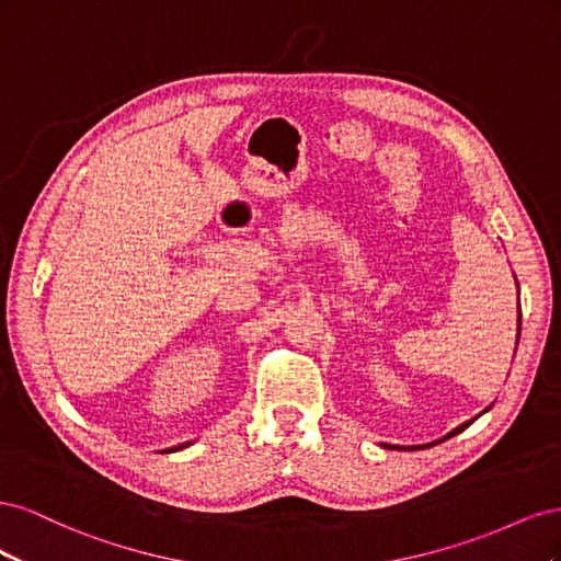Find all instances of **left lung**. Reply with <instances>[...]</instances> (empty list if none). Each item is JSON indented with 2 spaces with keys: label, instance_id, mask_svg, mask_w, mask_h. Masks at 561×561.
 Returning <instances> with one entry per match:
<instances>
[{
  "label": "left lung",
  "instance_id": "8db88e82",
  "mask_svg": "<svg viewBox=\"0 0 561 561\" xmlns=\"http://www.w3.org/2000/svg\"><path fill=\"white\" fill-rule=\"evenodd\" d=\"M519 318H522V313H519ZM517 325H522V320H517ZM517 330H519V328H517ZM517 339H519V332H517ZM463 428H466V423H463V426H461V428H456L454 433H461ZM454 433H451V435H454Z\"/></svg>",
  "mask_w": 561,
  "mask_h": 561
}]
</instances>
